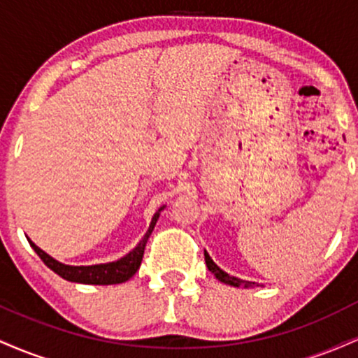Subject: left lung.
I'll list each match as a JSON object with an SVG mask.
<instances>
[{"instance_id":"left-lung-1","label":"left lung","mask_w":358,"mask_h":358,"mask_svg":"<svg viewBox=\"0 0 358 358\" xmlns=\"http://www.w3.org/2000/svg\"><path fill=\"white\" fill-rule=\"evenodd\" d=\"M205 262H207L208 271L215 274V278L219 279V281L225 282V285H231V286H241V285H244V286H252V285H254V282L242 281V279H237V278H234V276H229V274L225 273V271H222V269L219 268V266H217L215 262L212 261L210 256H208L207 252H205Z\"/></svg>"}]
</instances>
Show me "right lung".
Here are the masks:
<instances>
[{"label": "right lung", "mask_w": 358, "mask_h": 358, "mask_svg": "<svg viewBox=\"0 0 358 358\" xmlns=\"http://www.w3.org/2000/svg\"><path fill=\"white\" fill-rule=\"evenodd\" d=\"M162 210V208H159ZM159 210L155 213L153 220H151L150 229L145 234L141 242L131 250L129 254H126L124 257H121L116 262H108V264H96V266H67L62 264V262L55 261V259L48 256L47 252H43L42 249L36 248V245L28 239L30 245L34 250L38 254L40 259L45 262V266H48L53 273L59 274L60 278L67 279L72 282H82V285H119V282H124L129 278H133L136 274L143 261V254H145L146 242L150 239L151 232H153L156 220L159 217Z\"/></svg>", "instance_id": "obj_1"}]
</instances>
